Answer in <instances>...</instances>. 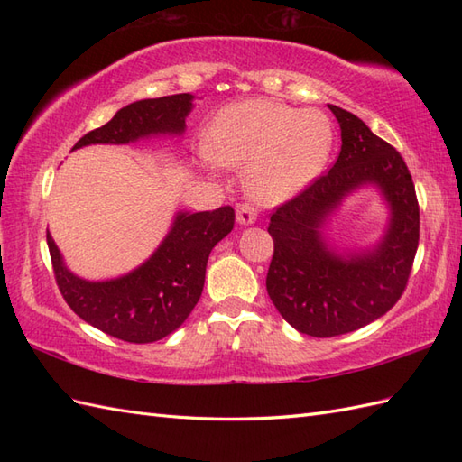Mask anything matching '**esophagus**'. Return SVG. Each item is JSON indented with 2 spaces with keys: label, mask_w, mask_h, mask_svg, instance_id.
<instances>
[{
  "label": "esophagus",
  "mask_w": 462,
  "mask_h": 462,
  "mask_svg": "<svg viewBox=\"0 0 462 462\" xmlns=\"http://www.w3.org/2000/svg\"><path fill=\"white\" fill-rule=\"evenodd\" d=\"M256 218H258V212H256V208H254L252 204H240L238 206V210H236L238 224L250 226V224L256 222Z\"/></svg>",
  "instance_id": "obj_1"
}]
</instances>
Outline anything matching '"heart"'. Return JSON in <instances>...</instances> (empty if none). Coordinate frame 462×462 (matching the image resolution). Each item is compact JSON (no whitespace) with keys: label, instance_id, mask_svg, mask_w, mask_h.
Returning a JSON list of instances; mask_svg holds the SVG:
<instances>
[{"label":"heart","instance_id":"heart-1","mask_svg":"<svg viewBox=\"0 0 462 462\" xmlns=\"http://www.w3.org/2000/svg\"><path fill=\"white\" fill-rule=\"evenodd\" d=\"M333 146L319 111L250 99L228 105L212 121L206 151L222 164H248L250 190L263 202L293 199L326 169Z\"/></svg>","mask_w":462,"mask_h":462}]
</instances>
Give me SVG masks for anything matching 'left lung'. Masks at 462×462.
<instances>
[{
  "label": "left lung",
  "instance_id": "obj_1",
  "mask_svg": "<svg viewBox=\"0 0 462 462\" xmlns=\"http://www.w3.org/2000/svg\"><path fill=\"white\" fill-rule=\"evenodd\" d=\"M341 129L336 164L270 216L273 238L266 288L291 328L311 337L356 331L395 306L419 246V202L407 164L356 115L329 105ZM377 185L392 218L377 247L331 249L320 228L346 195Z\"/></svg>",
  "mask_w": 462,
  "mask_h": 462
}]
</instances>
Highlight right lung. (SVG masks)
<instances>
[{
	"label": "right lung",
	"mask_w": 462,
	"mask_h": 462,
	"mask_svg": "<svg viewBox=\"0 0 462 462\" xmlns=\"http://www.w3.org/2000/svg\"><path fill=\"white\" fill-rule=\"evenodd\" d=\"M192 101L190 93H180L126 105L109 123L81 136L73 151L87 144H126L156 134H182ZM232 228V206L176 212L171 232L149 260L105 282L75 276L49 232L47 246L57 286L77 316L116 339L152 343L171 336L190 316L200 300L210 252Z\"/></svg>",
	"instance_id": "1"
}]
</instances>
